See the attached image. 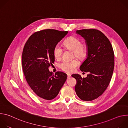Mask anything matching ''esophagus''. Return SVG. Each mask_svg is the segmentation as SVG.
I'll return each instance as SVG.
<instances>
[{"mask_svg":"<svg viewBox=\"0 0 128 128\" xmlns=\"http://www.w3.org/2000/svg\"><path fill=\"white\" fill-rule=\"evenodd\" d=\"M71 76V74H67V78H70Z\"/></svg>","mask_w":128,"mask_h":128,"instance_id":"esophagus-1","label":"esophagus"}]
</instances>
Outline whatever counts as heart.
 <instances>
[{"mask_svg": "<svg viewBox=\"0 0 128 128\" xmlns=\"http://www.w3.org/2000/svg\"><path fill=\"white\" fill-rule=\"evenodd\" d=\"M66 49L74 52L75 56L80 59L84 58L86 54V48L82 44L80 40L74 36H71L63 43ZM54 56L57 59H60L63 52V48L60 44H57L54 48ZM79 65V61L77 59L71 61H63L59 65L60 68L66 72H74L76 68Z\"/></svg>", "mask_w": 128, "mask_h": 128, "instance_id": "heart-1", "label": "heart"}]
</instances>
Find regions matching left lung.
Segmentation results:
<instances>
[{"instance_id": "8db88e82", "label": "left lung", "mask_w": 128, "mask_h": 128, "mask_svg": "<svg viewBox=\"0 0 128 128\" xmlns=\"http://www.w3.org/2000/svg\"><path fill=\"white\" fill-rule=\"evenodd\" d=\"M86 46V58L80 65L82 71L88 72L86 78L78 74L71 76L76 79L75 90L83 101H92L101 96L110 82L114 66L112 46L106 36L100 31L94 29L77 30Z\"/></svg>"}]
</instances>
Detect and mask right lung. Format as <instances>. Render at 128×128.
Listing matches in <instances>:
<instances>
[{
  "instance_id": "1",
  "label": "right lung",
  "mask_w": 128,
  "mask_h": 128,
  "mask_svg": "<svg viewBox=\"0 0 128 128\" xmlns=\"http://www.w3.org/2000/svg\"><path fill=\"white\" fill-rule=\"evenodd\" d=\"M68 31L46 29L32 34L22 53V68L31 90L42 100H50L59 94L67 76L58 71L54 74L48 67L54 63V48Z\"/></svg>"
}]
</instances>
